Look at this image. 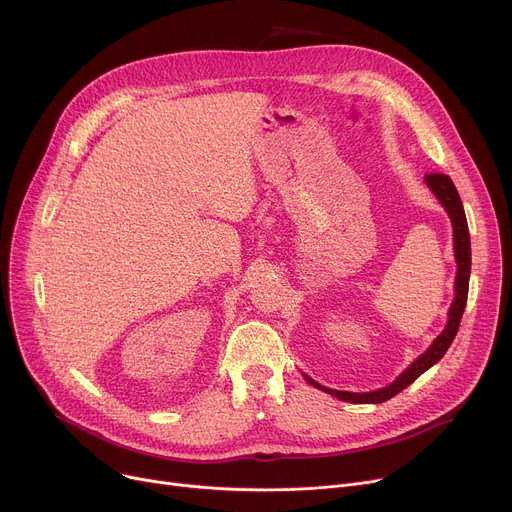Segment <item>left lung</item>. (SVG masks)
I'll use <instances>...</instances> for the list:
<instances>
[{
  "label": "left lung",
  "instance_id": "8db88e82",
  "mask_svg": "<svg viewBox=\"0 0 512 512\" xmlns=\"http://www.w3.org/2000/svg\"><path fill=\"white\" fill-rule=\"evenodd\" d=\"M425 182L431 188V192L437 196L444 204V208L448 210L452 225H454V251H456V261H458V275H456V298L454 304L450 308V320L446 330L435 338V342L427 348L425 354H421L411 367L389 387L373 391V393H348V391H336V389H326L322 385H318L314 379L306 377L310 385H314L316 389H322L342 401L348 403H383L389 401L391 397H395L397 393H401L405 387H409L419 375H423L429 367L440 360L446 350L450 348L452 340L458 334L460 328V320L468 302V283H470V265H472V251H470V233H468V221L464 214V206L460 200V194L452 182V178L448 174H440V172H429L425 174Z\"/></svg>",
  "mask_w": 512,
  "mask_h": 512
}]
</instances>
